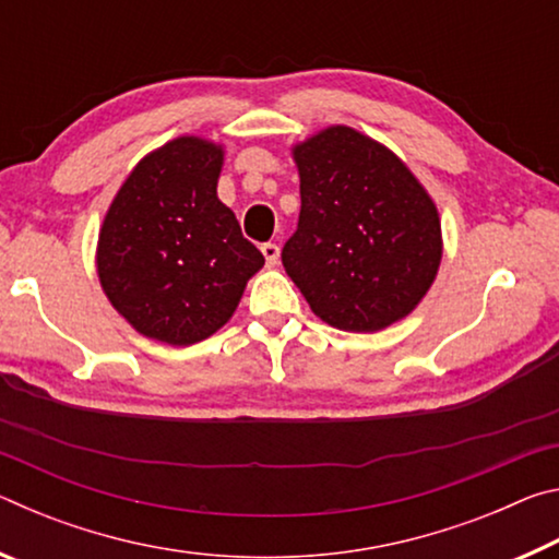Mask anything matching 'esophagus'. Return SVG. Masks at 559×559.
<instances>
[{"instance_id":"obj_1","label":"esophagus","mask_w":559,"mask_h":559,"mask_svg":"<svg viewBox=\"0 0 559 559\" xmlns=\"http://www.w3.org/2000/svg\"><path fill=\"white\" fill-rule=\"evenodd\" d=\"M261 253H263V259H266V266H276L278 263V257H281V251H278V246L276 243H263L261 246Z\"/></svg>"}]
</instances>
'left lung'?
Listing matches in <instances>:
<instances>
[{"label": "left lung", "mask_w": 559, "mask_h": 559, "mask_svg": "<svg viewBox=\"0 0 559 559\" xmlns=\"http://www.w3.org/2000/svg\"><path fill=\"white\" fill-rule=\"evenodd\" d=\"M290 153L300 216L281 259L310 310L347 333L409 316L443 257L431 194L390 147L355 128L330 126Z\"/></svg>", "instance_id": "1"}]
</instances>
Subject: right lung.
Returning a JSON list of instances; mask_svg holds the SVG:
<instances>
[{
    "instance_id": "1",
    "label": "right lung",
    "mask_w": 559,
    "mask_h": 559,
    "mask_svg": "<svg viewBox=\"0 0 559 559\" xmlns=\"http://www.w3.org/2000/svg\"><path fill=\"white\" fill-rule=\"evenodd\" d=\"M224 147L182 135L147 153L112 197L96 249L100 288L140 335L194 345L229 323L263 253L216 197Z\"/></svg>"
}]
</instances>
